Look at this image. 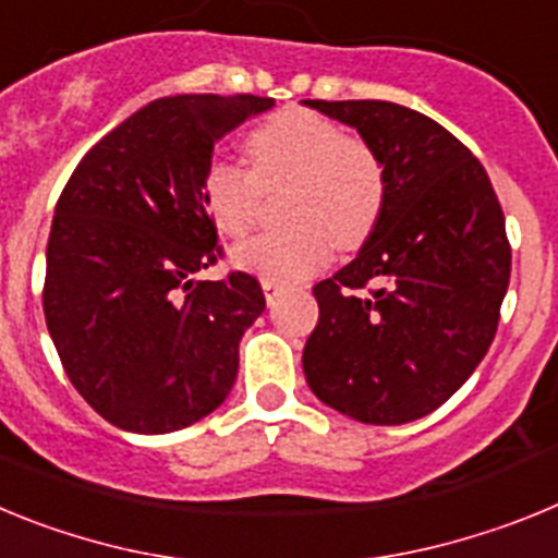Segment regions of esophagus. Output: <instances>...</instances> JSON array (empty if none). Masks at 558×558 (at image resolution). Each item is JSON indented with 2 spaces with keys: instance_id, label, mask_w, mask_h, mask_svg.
<instances>
[{
  "instance_id": "esophagus-1",
  "label": "esophagus",
  "mask_w": 558,
  "mask_h": 558,
  "mask_svg": "<svg viewBox=\"0 0 558 558\" xmlns=\"http://www.w3.org/2000/svg\"><path fill=\"white\" fill-rule=\"evenodd\" d=\"M263 290H265V299H268V304H274L276 299L284 293V284L274 282V279H263Z\"/></svg>"
}]
</instances>
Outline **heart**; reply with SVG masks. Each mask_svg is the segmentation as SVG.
<instances>
[{
    "label": "heart",
    "mask_w": 558,
    "mask_h": 558,
    "mask_svg": "<svg viewBox=\"0 0 558 558\" xmlns=\"http://www.w3.org/2000/svg\"><path fill=\"white\" fill-rule=\"evenodd\" d=\"M251 167L215 156L201 181V198L223 234L254 226L265 190L293 184L284 218L290 229L265 231L236 245L234 263L274 282H299L322 270L332 245L366 243L388 204V170L372 142L307 108H284L248 133Z\"/></svg>",
    "instance_id": "heart-1"
}]
</instances>
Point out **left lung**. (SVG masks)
<instances>
[{
	"label": "left lung",
	"instance_id": "1",
	"mask_svg": "<svg viewBox=\"0 0 558 558\" xmlns=\"http://www.w3.org/2000/svg\"><path fill=\"white\" fill-rule=\"evenodd\" d=\"M357 128L388 170L383 220L347 268L313 288L304 347L313 393L366 425L441 408L495 340L511 276L506 218L463 142L386 100H304Z\"/></svg>",
	"mask_w": 558,
	"mask_h": 558
}]
</instances>
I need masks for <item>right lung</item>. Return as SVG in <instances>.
<instances>
[{"label": "right lung", "mask_w": 558, "mask_h": 558, "mask_svg": "<svg viewBox=\"0 0 558 558\" xmlns=\"http://www.w3.org/2000/svg\"><path fill=\"white\" fill-rule=\"evenodd\" d=\"M274 97L175 95L108 131L69 175L47 243L44 318L88 405L131 433H172L229 397L256 276L223 259L201 198L215 142Z\"/></svg>", "instance_id": "add662e5"}]
</instances>
